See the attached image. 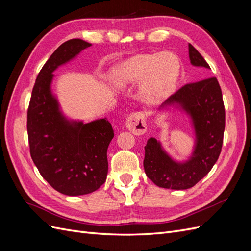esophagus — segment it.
<instances>
[{"label": "esophagus", "mask_w": 251, "mask_h": 251, "mask_svg": "<svg viewBox=\"0 0 251 251\" xmlns=\"http://www.w3.org/2000/svg\"><path fill=\"white\" fill-rule=\"evenodd\" d=\"M126 126L128 131L135 135H142L147 131V121L146 116L141 112L133 113L127 117L126 121Z\"/></svg>", "instance_id": "obj_1"}]
</instances>
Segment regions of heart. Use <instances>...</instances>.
<instances>
[{
    "label": "heart",
    "instance_id": "b5f03b06",
    "mask_svg": "<svg viewBox=\"0 0 251 251\" xmlns=\"http://www.w3.org/2000/svg\"><path fill=\"white\" fill-rule=\"evenodd\" d=\"M180 74L178 57L170 52L157 55H137L126 59L113 71L118 88L141 82L140 94L148 102L162 100L176 88Z\"/></svg>",
    "mask_w": 251,
    "mask_h": 251
}]
</instances>
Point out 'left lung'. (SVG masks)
Masks as SVG:
<instances>
[{"mask_svg": "<svg viewBox=\"0 0 251 251\" xmlns=\"http://www.w3.org/2000/svg\"><path fill=\"white\" fill-rule=\"evenodd\" d=\"M188 55L195 67H210L191 44ZM177 109L191 118L195 146L187 160L176 161L154 137L144 147L143 168L149 179L163 188L187 189L203 179L221 153L225 128V109L222 91L216 77L187 83L163 102L158 110Z\"/></svg>", "mask_w": 251, "mask_h": 251, "instance_id": "1", "label": "left lung"}]
</instances>
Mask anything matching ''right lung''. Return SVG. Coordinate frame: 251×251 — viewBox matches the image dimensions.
Here are the masks:
<instances>
[{
  "label": "right lung",
  "instance_id": "right-lung-1",
  "mask_svg": "<svg viewBox=\"0 0 251 251\" xmlns=\"http://www.w3.org/2000/svg\"><path fill=\"white\" fill-rule=\"evenodd\" d=\"M91 44L67 41L52 53L37 75L27 114L30 155L42 177L67 196L95 192L107 179V151L114 137L107 118L88 124L68 118L51 85L58 67L71 62Z\"/></svg>",
  "mask_w": 251,
  "mask_h": 251
}]
</instances>
